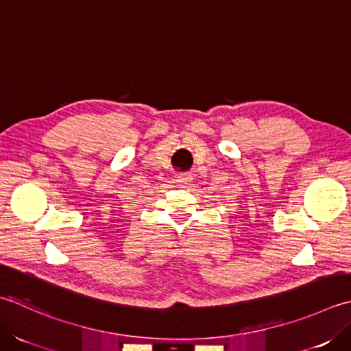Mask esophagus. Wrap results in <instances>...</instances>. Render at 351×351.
<instances>
[{
	"label": "esophagus",
	"mask_w": 351,
	"mask_h": 351,
	"mask_svg": "<svg viewBox=\"0 0 351 351\" xmlns=\"http://www.w3.org/2000/svg\"><path fill=\"white\" fill-rule=\"evenodd\" d=\"M178 181H180L181 184H187L190 181V175L189 173H182L178 176Z\"/></svg>",
	"instance_id": "esophagus-1"
}]
</instances>
